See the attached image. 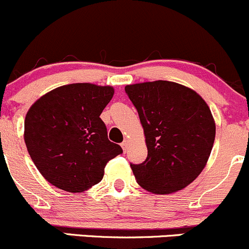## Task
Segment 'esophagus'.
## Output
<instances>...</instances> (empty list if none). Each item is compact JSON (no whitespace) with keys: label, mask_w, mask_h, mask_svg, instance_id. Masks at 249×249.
Returning <instances> with one entry per match:
<instances>
[{"label":"esophagus","mask_w":249,"mask_h":249,"mask_svg":"<svg viewBox=\"0 0 249 249\" xmlns=\"http://www.w3.org/2000/svg\"><path fill=\"white\" fill-rule=\"evenodd\" d=\"M127 145H129V141H127V140H125L124 142L122 143V148H123V150H124V152H126V149H127Z\"/></svg>","instance_id":"esophagus-1"}]
</instances>
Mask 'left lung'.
I'll use <instances>...</instances> for the list:
<instances>
[{
    "label": "left lung",
    "mask_w": 249,
    "mask_h": 249,
    "mask_svg": "<svg viewBox=\"0 0 249 249\" xmlns=\"http://www.w3.org/2000/svg\"><path fill=\"white\" fill-rule=\"evenodd\" d=\"M139 112L147 159L131 170L149 193L184 189L205 169L215 137V123L205 100L190 88L155 80L125 87Z\"/></svg>",
    "instance_id": "1"
}]
</instances>
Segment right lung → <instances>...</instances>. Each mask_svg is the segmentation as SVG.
<instances>
[{
  "label": "right lung",
  "mask_w": 249,
  "mask_h": 249,
  "mask_svg": "<svg viewBox=\"0 0 249 249\" xmlns=\"http://www.w3.org/2000/svg\"><path fill=\"white\" fill-rule=\"evenodd\" d=\"M113 95L109 85L74 83L47 92L27 110L25 144L50 184L85 192L101 182L107 162L123 153L100 118Z\"/></svg>",
  "instance_id": "obj_1"
}]
</instances>
